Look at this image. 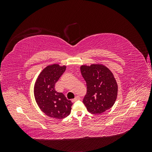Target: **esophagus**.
<instances>
[{
  "instance_id": "esophagus-1",
  "label": "esophagus",
  "mask_w": 152,
  "mask_h": 152,
  "mask_svg": "<svg viewBox=\"0 0 152 152\" xmlns=\"http://www.w3.org/2000/svg\"><path fill=\"white\" fill-rule=\"evenodd\" d=\"M79 99H80V98L79 97V96H77L76 97L74 98V99H72V102H76L77 100H79Z\"/></svg>"
}]
</instances>
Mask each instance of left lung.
<instances>
[{"instance_id":"1","label":"left lung","mask_w":152,"mask_h":152,"mask_svg":"<svg viewBox=\"0 0 152 152\" xmlns=\"http://www.w3.org/2000/svg\"><path fill=\"white\" fill-rule=\"evenodd\" d=\"M86 82L87 94L83 103L88 112L101 114L111 108L117 99L118 85L112 72L102 64L80 66Z\"/></svg>"}]
</instances>
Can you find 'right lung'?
<instances>
[{
  "mask_svg": "<svg viewBox=\"0 0 152 152\" xmlns=\"http://www.w3.org/2000/svg\"><path fill=\"white\" fill-rule=\"evenodd\" d=\"M65 70V65H48L40 73L34 86V96L39 107L53 118H64L71 112L73 104L71 101L54 89L55 84Z\"/></svg>",
  "mask_w": 152,
  "mask_h": 152,
  "instance_id": "add662e5",
  "label": "right lung"
}]
</instances>
